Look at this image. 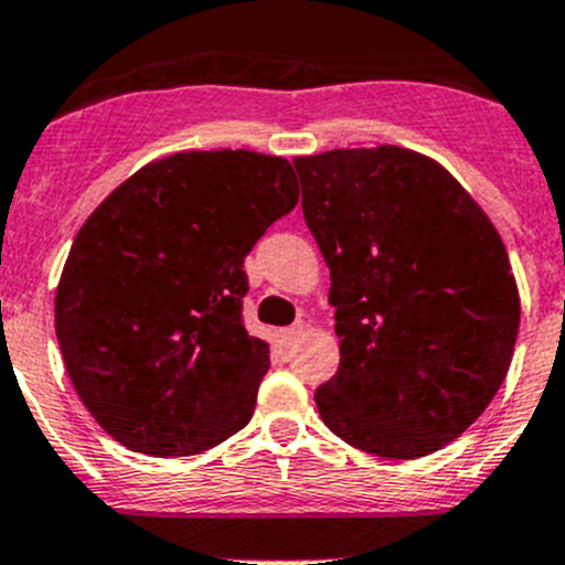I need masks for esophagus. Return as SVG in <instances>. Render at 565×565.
Wrapping results in <instances>:
<instances>
[{"label":"esophagus","instance_id":"34e87169","mask_svg":"<svg viewBox=\"0 0 565 565\" xmlns=\"http://www.w3.org/2000/svg\"><path fill=\"white\" fill-rule=\"evenodd\" d=\"M305 329H307V323L305 321H296V323H290L288 329H282L280 332V340L285 345H294L296 340L301 338V334H305Z\"/></svg>","mask_w":565,"mask_h":565}]
</instances>
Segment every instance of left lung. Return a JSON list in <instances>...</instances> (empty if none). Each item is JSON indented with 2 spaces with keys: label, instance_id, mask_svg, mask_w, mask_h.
I'll use <instances>...</instances> for the list:
<instances>
[{
  "label": "left lung",
  "instance_id": "obj_1",
  "mask_svg": "<svg viewBox=\"0 0 565 565\" xmlns=\"http://www.w3.org/2000/svg\"><path fill=\"white\" fill-rule=\"evenodd\" d=\"M329 266L338 373L316 406L343 443L417 459L491 404L519 332L505 244L445 167L379 145L294 159Z\"/></svg>",
  "mask_w": 565,
  "mask_h": 565
}]
</instances>
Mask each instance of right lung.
Masks as SVG:
<instances>
[{
  "instance_id": "right-lung-1",
  "label": "right lung",
  "mask_w": 565,
  "mask_h": 565,
  "mask_svg": "<svg viewBox=\"0 0 565 565\" xmlns=\"http://www.w3.org/2000/svg\"><path fill=\"white\" fill-rule=\"evenodd\" d=\"M296 203L280 156L189 150L134 172L93 211L60 277L54 329L109 437L164 459L247 426L269 345L244 329V258Z\"/></svg>"
}]
</instances>
